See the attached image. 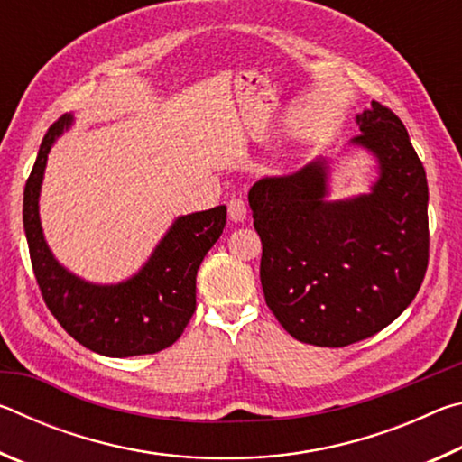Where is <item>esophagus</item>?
<instances>
[{"mask_svg": "<svg viewBox=\"0 0 462 462\" xmlns=\"http://www.w3.org/2000/svg\"><path fill=\"white\" fill-rule=\"evenodd\" d=\"M228 216L232 222H242L246 217V203L242 198H232L228 201Z\"/></svg>", "mask_w": 462, "mask_h": 462, "instance_id": "1", "label": "esophagus"}]
</instances>
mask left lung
<instances>
[{"label":"left lung","mask_w":462,"mask_h":462,"mask_svg":"<svg viewBox=\"0 0 462 462\" xmlns=\"http://www.w3.org/2000/svg\"><path fill=\"white\" fill-rule=\"evenodd\" d=\"M353 138L377 156L373 193L324 201V161L248 193L263 242L261 285L295 340L338 348L381 332L410 306L430 256L426 171L402 120L371 101Z\"/></svg>","instance_id":"obj_1"}]
</instances>
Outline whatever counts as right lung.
Returning <instances> with one entry per match:
<instances>
[{
	"mask_svg": "<svg viewBox=\"0 0 462 462\" xmlns=\"http://www.w3.org/2000/svg\"><path fill=\"white\" fill-rule=\"evenodd\" d=\"M71 118L62 116L42 138L24 187V230L42 300L67 334L104 356L152 355L183 334L195 311V277L208 250L222 236L226 206L183 216L126 283L97 287L73 277L46 246L38 193L49 151Z\"/></svg>",
	"mask_w": 462,
	"mask_h": 462,
	"instance_id": "right-lung-1",
	"label": "right lung"
}]
</instances>
